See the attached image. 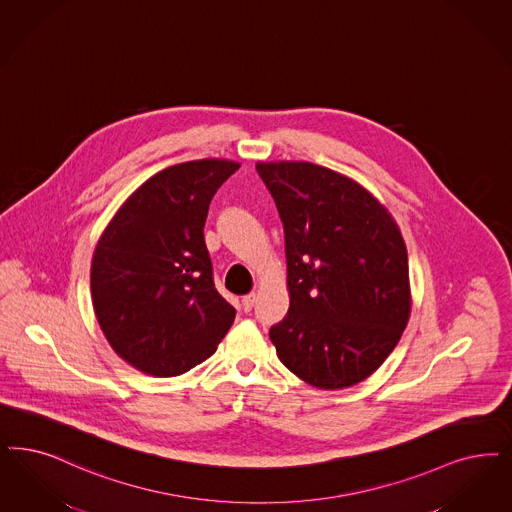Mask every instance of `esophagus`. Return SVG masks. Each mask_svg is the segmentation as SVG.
Returning <instances> with one entry per match:
<instances>
[{
	"label": "esophagus",
	"instance_id": "obj_1",
	"mask_svg": "<svg viewBox=\"0 0 512 512\" xmlns=\"http://www.w3.org/2000/svg\"><path fill=\"white\" fill-rule=\"evenodd\" d=\"M253 306H255V295L251 293V295H246V297L242 299V308H244L246 312H249Z\"/></svg>",
	"mask_w": 512,
	"mask_h": 512
}]
</instances>
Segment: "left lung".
<instances>
[{
  "label": "left lung",
  "mask_w": 512,
  "mask_h": 512,
  "mask_svg": "<svg viewBox=\"0 0 512 512\" xmlns=\"http://www.w3.org/2000/svg\"><path fill=\"white\" fill-rule=\"evenodd\" d=\"M285 232L289 312L270 329L283 365L319 389L352 388L386 359L410 318L408 253L363 185L299 160L257 162Z\"/></svg>",
  "instance_id": "obj_1"
}]
</instances>
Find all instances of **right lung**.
<instances>
[{"mask_svg":"<svg viewBox=\"0 0 512 512\" xmlns=\"http://www.w3.org/2000/svg\"><path fill=\"white\" fill-rule=\"evenodd\" d=\"M240 168L191 160L149 177L102 232L90 265L94 314L134 369L179 376L212 357L236 310L213 283L204 223L213 194Z\"/></svg>","mask_w":512,"mask_h":512,"instance_id":"add662e5","label":"right lung"}]
</instances>
